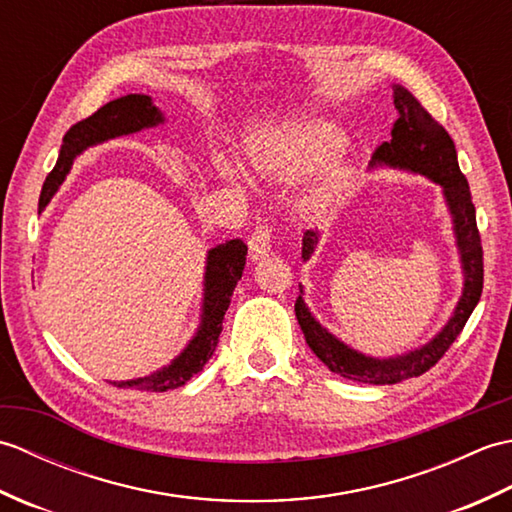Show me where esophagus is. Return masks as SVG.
<instances>
[{
    "label": "esophagus",
    "mask_w": 512,
    "mask_h": 512,
    "mask_svg": "<svg viewBox=\"0 0 512 512\" xmlns=\"http://www.w3.org/2000/svg\"><path fill=\"white\" fill-rule=\"evenodd\" d=\"M273 248V226H257L248 237L250 259H262Z\"/></svg>",
    "instance_id": "1"
}]
</instances>
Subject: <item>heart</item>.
<instances>
[{
  "label": "heart",
  "mask_w": 512,
  "mask_h": 512,
  "mask_svg": "<svg viewBox=\"0 0 512 512\" xmlns=\"http://www.w3.org/2000/svg\"><path fill=\"white\" fill-rule=\"evenodd\" d=\"M343 147V136L325 123L301 125L266 140L255 149V167L277 180H295L330 160ZM222 171H228L222 167ZM343 171L332 167L319 187L321 195L339 189Z\"/></svg>",
  "instance_id": "obj_1"
}]
</instances>
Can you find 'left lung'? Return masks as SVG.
<instances>
[{"mask_svg":"<svg viewBox=\"0 0 512 512\" xmlns=\"http://www.w3.org/2000/svg\"><path fill=\"white\" fill-rule=\"evenodd\" d=\"M394 105L398 110V118L394 127H391V140L376 147L372 165L385 162V165L391 167L422 173V176H429L433 182L442 184L449 209L453 213L455 235H458V246L462 253L464 292L447 328L436 339L416 352L396 358H383V361L358 354L341 341H336L328 330L321 328L319 321H314L299 295L295 301V314L310 350L330 367V372L369 385H394L405 378L429 372L464 330L484 288L482 237L475 220V204L471 200L469 182H466L464 173L460 171L453 140L447 129L424 110L416 96L407 88H402V85L394 88ZM317 242V231L303 233V259L312 255Z\"/></svg>","mask_w":512,"mask_h":512,"instance_id":"8db88e82","label":"left lung"}]
</instances>
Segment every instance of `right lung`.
Returning a JSON list of instances; mask_svg holds the SVG:
<instances>
[{
    "label": "right lung",
    "instance_id": "obj_1",
    "mask_svg": "<svg viewBox=\"0 0 512 512\" xmlns=\"http://www.w3.org/2000/svg\"><path fill=\"white\" fill-rule=\"evenodd\" d=\"M158 123H162V114L145 94H127L123 99H116L103 105L101 110H96L92 116L83 118V121L74 123L68 129V134L63 136L57 165H54V169L48 173L46 182H43V189L39 195V209H46V204L50 202L54 191L59 189L63 178L68 176L72 160L79 156L85 147L103 143L107 138L132 134L138 132V129H145ZM246 253L248 246L244 244V239H231V242L211 248L209 257H206L202 325L198 334L193 336V341L187 345V350H184L169 367L160 369L156 374L112 385L136 387L143 391H169L189 383L213 356L217 341H220L224 314L228 306H231V297L237 281L242 279Z\"/></svg>",
    "mask_w": 512,
    "mask_h": 512
}]
</instances>
